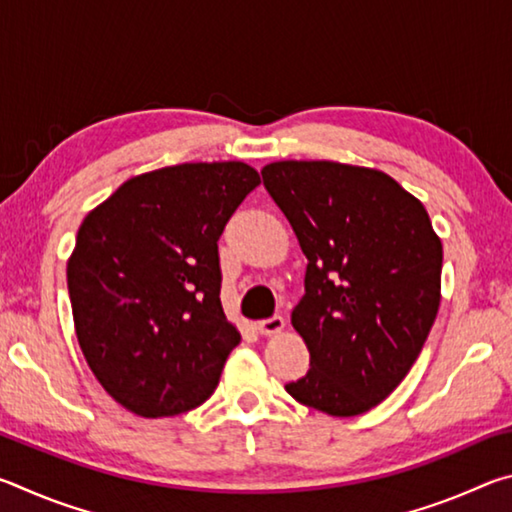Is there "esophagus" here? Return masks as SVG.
<instances>
[{
    "mask_svg": "<svg viewBox=\"0 0 512 512\" xmlns=\"http://www.w3.org/2000/svg\"><path fill=\"white\" fill-rule=\"evenodd\" d=\"M255 327H257V332H259V334L271 336V334L282 332V329H284V318H282V316H273V318L259 320V323H257Z\"/></svg>",
    "mask_w": 512,
    "mask_h": 512,
    "instance_id": "obj_1",
    "label": "esophagus"
}]
</instances>
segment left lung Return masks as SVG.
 Here are the masks:
<instances>
[{
  "instance_id": "1",
  "label": "left lung",
  "mask_w": 512,
  "mask_h": 512,
  "mask_svg": "<svg viewBox=\"0 0 512 512\" xmlns=\"http://www.w3.org/2000/svg\"><path fill=\"white\" fill-rule=\"evenodd\" d=\"M262 176L307 257L291 325L311 368L284 388L334 418L366 413L409 375L431 332L440 237L424 205L384 171L280 160Z\"/></svg>"
}]
</instances>
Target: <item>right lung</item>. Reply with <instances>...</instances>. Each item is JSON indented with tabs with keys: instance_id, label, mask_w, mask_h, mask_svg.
Returning <instances> with one entry per match:
<instances>
[{
	"instance_id": "1",
	"label": "right lung",
	"mask_w": 512,
	"mask_h": 512,
	"mask_svg": "<svg viewBox=\"0 0 512 512\" xmlns=\"http://www.w3.org/2000/svg\"><path fill=\"white\" fill-rule=\"evenodd\" d=\"M259 185L246 162L126 180L85 216L67 259L76 339L112 400L142 418L203 404L241 341L221 307L219 241Z\"/></svg>"
}]
</instances>
